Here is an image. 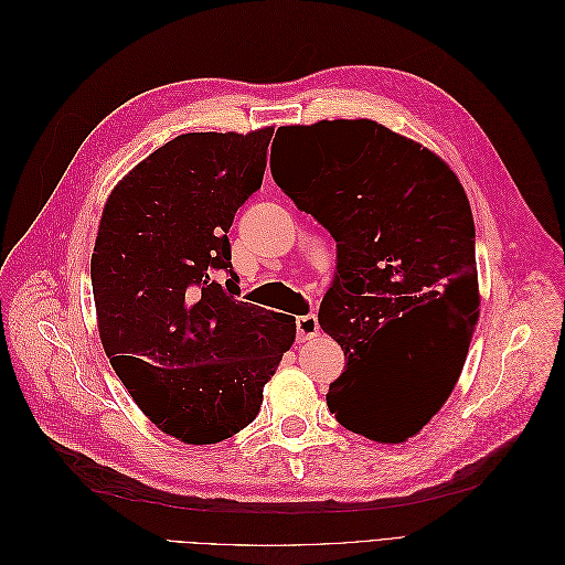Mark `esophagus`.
Instances as JSON below:
<instances>
[{
	"instance_id": "obj_1",
	"label": "esophagus",
	"mask_w": 565,
	"mask_h": 565,
	"mask_svg": "<svg viewBox=\"0 0 565 565\" xmlns=\"http://www.w3.org/2000/svg\"><path fill=\"white\" fill-rule=\"evenodd\" d=\"M319 333V321L315 315H301L297 317V340L306 342Z\"/></svg>"
}]
</instances>
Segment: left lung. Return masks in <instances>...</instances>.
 I'll return each instance as SVG.
<instances>
[{
  "mask_svg": "<svg viewBox=\"0 0 565 565\" xmlns=\"http://www.w3.org/2000/svg\"><path fill=\"white\" fill-rule=\"evenodd\" d=\"M289 163L274 181L331 232L335 278L319 327L344 352L329 386L338 423L402 444L458 382L478 321L476 230L465 188L444 160L370 119L280 126ZM276 132V136H278ZM382 339L390 365L361 383L353 367Z\"/></svg>",
  "mask_w": 565,
  "mask_h": 565,
  "instance_id": "left-lung-1",
  "label": "left lung"
}]
</instances>
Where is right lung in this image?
Here are the masks:
<instances>
[{
  "label": "right lung",
  "mask_w": 565,
  "mask_h": 565,
  "mask_svg": "<svg viewBox=\"0 0 565 565\" xmlns=\"http://www.w3.org/2000/svg\"><path fill=\"white\" fill-rule=\"evenodd\" d=\"M274 126L185 132L107 198L92 255L98 333L145 416L183 444L255 420L297 319L238 301L227 232L262 188Z\"/></svg>",
  "instance_id": "1"
}]
</instances>
